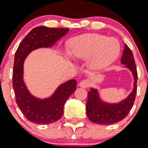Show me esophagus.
Returning <instances> with one entry per match:
<instances>
[{
    "instance_id": "esophagus-1",
    "label": "esophagus",
    "mask_w": 148,
    "mask_h": 148,
    "mask_svg": "<svg viewBox=\"0 0 148 148\" xmlns=\"http://www.w3.org/2000/svg\"><path fill=\"white\" fill-rule=\"evenodd\" d=\"M91 84V82H90V80L88 79H86V80H83L81 82H79L78 86L81 87V88H86L88 87H89Z\"/></svg>"
}]
</instances>
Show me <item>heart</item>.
I'll return each instance as SVG.
<instances>
[{"label":"heart","mask_w":148,"mask_h":148,"mask_svg":"<svg viewBox=\"0 0 148 148\" xmlns=\"http://www.w3.org/2000/svg\"><path fill=\"white\" fill-rule=\"evenodd\" d=\"M68 52L74 59L88 60V67L92 71L106 69L120 53V44L114 38L100 34H84L71 39Z\"/></svg>","instance_id":"1"}]
</instances>
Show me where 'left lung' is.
<instances>
[{"label": "left lung", "instance_id": "1", "mask_svg": "<svg viewBox=\"0 0 148 148\" xmlns=\"http://www.w3.org/2000/svg\"><path fill=\"white\" fill-rule=\"evenodd\" d=\"M121 64L129 69L134 77V88L126 99L118 102H108L102 100L99 90L91 88L88 95L86 112L90 121L100 125H110L121 121L127 116L135 101L137 94V72L131 49L125 44Z\"/></svg>", "mask_w": 148, "mask_h": 148}]
</instances>
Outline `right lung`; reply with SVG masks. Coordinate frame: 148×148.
<instances>
[{
    "instance_id": "obj_1",
    "label": "right lung",
    "mask_w": 148,
    "mask_h": 148,
    "mask_svg": "<svg viewBox=\"0 0 148 148\" xmlns=\"http://www.w3.org/2000/svg\"><path fill=\"white\" fill-rule=\"evenodd\" d=\"M68 31L66 28L36 27L23 39L15 52L12 83L16 103L26 119L33 123L49 124L60 119L65 102L76 90L77 82L71 79L60 84L48 98H37L30 93L23 80L25 60L33 50L54 46Z\"/></svg>"
}]
</instances>
